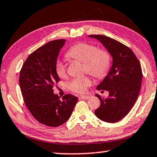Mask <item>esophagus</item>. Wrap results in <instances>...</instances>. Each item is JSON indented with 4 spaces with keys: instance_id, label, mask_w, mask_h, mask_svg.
I'll list each match as a JSON object with an SVG mask.
<instances>
[{
    "instance_id": "1",
    "label": "esophagus",
    "mask_w": 157,
    "mask_h": 157,
    "mask_svg": "<svg viewBox=\"0 0 157 157\" xmlns=\"http://www.w3.org/2000/svg\"><path fill=\"white\" fill-rule=\"evenodd\" d=\"M90 96H84V95H82V96H80V97H79V99H84V100H87V99H90Z\"/></svg>"
}]
</instances>
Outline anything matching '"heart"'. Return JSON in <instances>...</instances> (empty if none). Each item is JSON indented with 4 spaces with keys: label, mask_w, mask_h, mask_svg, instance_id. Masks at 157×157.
<instances>
[{
    "label": "heart",
    "mask_w": 157,
    "mask_h": 157,
    "mask_svg": "<svg viewBox=\"0 0 157 157\" xmlns=\"http://www.w3.org/2000/svg\"><path fill=\"white\" fill-rule=\"evenodd\" d=\"M65 56L68 58L83 63L84 72L97 79L104 78L111 67V56L108 51L99 50L97 46L90 44H75L67 51ZM56 72L60 78H66V66L60 60L56 63ZM90 85V79L85 77L73 79L69 82L68 87L72 92L84 93Z\"/></svg>",
    "instance_id": "b5f03b06"
}]
</instances>
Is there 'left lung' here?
<instances>
[{
    "label": "left lung",
    "instance_id": "left-lung-1",
    "mask_svg": "<svg viewBox=\"0 0 157 157\" xmlns=\"http://www.w3.org/2000/svg\"><path fill=\"white\" fill-rule=\"evenodd\" d=\"M89 36L101 42L113 58L108 75L97 86L101 92L108 91L109 97L95 95L101 104L94 113L105 122H118L129 113L138 97L142 79L141 65L133 51L118 41L104 35Z\"/></svg>",
    "mask_w": 157,
    "mask_h": 157
}]
</instances>
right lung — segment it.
Wrapping results in <instances>:
<instances>
[{"instance_id": "obj_1", "label": "right lung", "mask_w": 157, "mask_h": 157, "mask_svg": "<svg viewBox=\"0 0 157 157\" xmlns=\"http://www.w3.org/2000/svg\"><path fill=\"white\" fill-rule=\"evenodd\" d=\"M65 39L48 42L32 53L20 73V86L27 108L39 123L58 127L68 120L78 97L65 94L60 99L53 87L60 81L56 65Z\"/></svg>"}]
</instances>
